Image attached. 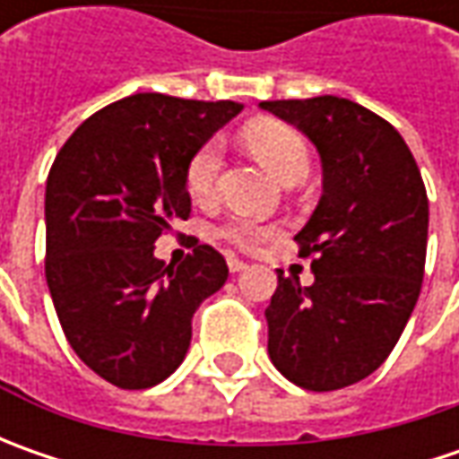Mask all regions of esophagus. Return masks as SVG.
I'll return each mask as SVG.
<instances>
[{
  "label": "esophagus",
  "mask_w": 459,
  "mask_h": 459,
  "mask_svg": "<svg viewBox=\"0 0 459 459\" xmlns=\"http://www.w3.org/2000/svg\"><path fill=\"white\" fill-rule=\"evenodd\" d=\"M227 265H230V271H232V273H239V271H245V268H247V263H245V260H239V257H227Z\"/></svg>",
  "instance_id": "1"
}]
</instances>
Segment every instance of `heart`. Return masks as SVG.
Wrapping results in <instances>:
<instances>
[{
  "instance_id": "obj_1",
  "label": "heart",
  "mask_w": 459,
  "mask_h": 459,
  "mask_svg": "<svg viewBox=\"0 0 459 459\" xmlns=\"http://www.w3.org/2000/svg\"><path fill=\"white\" fill-rule=\"evenodd\" d=\"M242 140L263 166L275 173L281 181L293 184L308 173V145L304 134L281 119H255L242 130ZM221 166L220 140H206L186 163V188L194 199H209L217 188ZM217 235L238 247H255L257 242L273 235V227L253 220L232 217L221 224Z\"/></svg>"
}]
</instances>
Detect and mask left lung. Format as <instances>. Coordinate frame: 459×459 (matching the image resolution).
I'll return each instance as SVG.
<instances>
[{"label":"left lung","instance_id":"1","mask_svg":"<svg viewBox=\"0 0 459 459\" xmlns=\"http://www.w3.org/2000/svg\"><path fill=\"white\" fill-rule=\"evenodd\" d=\"M316 145L325 194L296 235L314 283L278 271L268 355L307 391L368 378L396 347L427 263L429 199L398 130L342 97L260 101Z\"/></svg>","mask_w":459,"mask_h":459}]
</instances>
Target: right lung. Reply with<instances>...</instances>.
<instances>
[{
  "instance_id": "right-lung-1",
  "label": "right lung",
  "mask_w": 459,
  "mask_h": 459,
  "mask_svg": "<svg viewBox=\"0 0 459 459\" xmlns=\"http://www.w3.org/2000/svg\"><path fill=\"white\" fill-rule=\"evenodd\" d=\"M239 109L166 94L119 99L83 119L50 166V299L74 352L117 388L166 380L184 362L194 311L230 275L212 245H194L178 265L158 260L152 245L191 214L188 158Z\"/></svg>"
}]
</instances>
